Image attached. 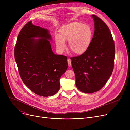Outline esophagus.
I'll return each instance as SVG.
<instances>
[{"label": "esophagus", "instance_id": "1", "mask_svg": "<svg viewBox=\"0 0 130 130\" xmlns=\"http://www.w3.org/2000/svg\"><path fill=\"white\" fill-rule=\"evenodd\" d=\"M67 63H68V65H69V66H71L72 65L71 64V60L70 59V58H68L67 59Z\"/></svg>", "mask_w": 130, "mask_h": 130}]
</instances>
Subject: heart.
<instances>
[{
	"label": "heart",
	"instance_id": "1",
	"mask_svg": "<svg viewBox=\"0 0 130 130\" xmlns=\"http://www.w3.org/2000/svg\"><path fill=\"white\" fill-rule=\"evenodd\" d=\"M93 31L90 26L80 22L67 24L59 30V34L55 36L57 49L60 52L64 51L69 41V48L73 53L80 55L89 48L92 40Z\"/></svg>",
	"mask_w": 130,
	"mask_h": 130
}]
</instances>
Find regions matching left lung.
I'll list each match as a JSON object with an SVG mask.
<instances>
[{
  "label": "left lung",
  "instance_id": "left-lung-1",
  "mask_svg": "<svg viewBox=\"0 0 130 130\" xmlns=\"http://www.w3.org/2000/svg\"><path fill=\"white\" fill-rule=\"evenodd\" d=\"M94 33L91 46L84 53L71 57L78 89L85 93L100 90L112 75L115 57V45L112 34L100 18L92 15Z\"/></svg>",
  "mask_w": 130,
  "mask_h": 130
}]
</instances>
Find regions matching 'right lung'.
I'll return each mask as SVG.
<instances>
[{
	"label": "right lung",
	"mask_w": 130,
	"mask_h": 130,
	"mask_svg": "<svg viewBox=\"0 0 130 130\" xmlns=\"http://www.w3.org/2000/svg\"><path fill=\"white\" fill-rule=\"evenodd\" d=\"M39 37L40 39H32ZM47 29L27 23L19 32L15 59L24 83L39 96H53L60 88L59 79L68 67L67 57L55 54Z\"/></svg>",
	"instance_id": "1"
}]
</instances>
